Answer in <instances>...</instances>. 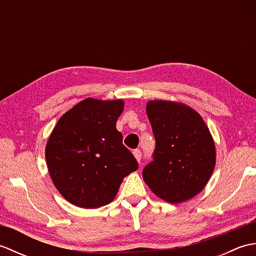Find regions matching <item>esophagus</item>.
<instances>
[{
	"instance_id": "obj_1",
	"label": "esophagus",
	"mask_w": 256,
	"mask_h": 256,
	"mask_svg": "<svg viewBox=\"0 0 256 256\" xmlns=\"http://www.w3.org/2000/svg\"><path fill=\"white\" fill-rule=\"evenodd\" d=\"M133 154L135 156V158H136V160L140 162V160H142V152H140V150H134Z\"/></svg>"
}]
</instances>
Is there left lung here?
<instances>
[{
    "label": "left lung",
    "instance_id": "obj_1",
    "mask_svg": "<svg viewBox=\"0 0 256 256\" xmlns=\"http://www.w3.org/2000/svg\"><path fill=\"white\" fill-rule=\"evenodd\" d=\"M146 112L156 146L143 178L157 197L178 204L194 197L216 165L209 128L199 114L182 103L150 101Z\"/></svg>",
    "mask_w": 256,
    "mask_h": 256
}]
</instances>
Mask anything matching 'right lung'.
I'll return each instance as SVG.
<instances>
[{
  "mask_svg": "<svg viewBox=\"0 0 256 256\" xmlns=\"http://www.w3.org/2000/svg\"><path fill=\"white\" fill-rule=\"evenodd\" d=\"M122 100L86 99L59 118L46 145V162L58 192L92 209L116 198L123 178L138 168L116 123Z\"/></svg>",
  "mask_w": 256,
  "mask_h": 256,
  "instance_id": "obj_1",
  "label": "right lung"
}]
</instances>
